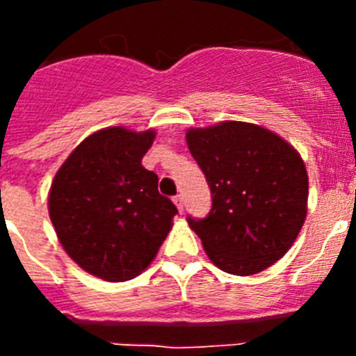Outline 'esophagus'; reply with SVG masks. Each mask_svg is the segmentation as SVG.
<instances>
[{
    "label": "esophagus",
    "instance_id": "esophagus-1",
    "mask_svg": "<svg viewBox=\"0 0 356 356\" xmlns=\"http://www.w3.org/2000/svg\"><path fill=\"white\" fill-rule=\"evenodd\" d=\"M172 201H175L176 209L180 210V212H184V196H180V194H178V196L172 197Z\"/></svg>",
    "mask_w": 356,
    "mask_h": 356
}]
</instances>
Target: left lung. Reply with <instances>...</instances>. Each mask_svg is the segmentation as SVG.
Masks as SVG:
<instances>
[{
	"instance_id": "obj_1",
	"label": "left lung",
	"mask_w": 356,
	"mask_h": 356,
	"mask_svg": "<svg viewBox=\"0 0 356 356\" xmlns=\"http://www.w3.org/2000/svg\"><path fill=\"white\" fill-rule=\"evenodd\" d=\"M212 193L205 219L188 216L209 259L250 276L280 260L307 217L308 175L300 153L267 128L225 121L185 135Z\"/></svg>"
}]
</instances>
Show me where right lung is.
Returning a JSON list of instances; mask_svg holds the SVG:
<instances>
[{
    "mask_svg": "<svg viewBox=\"0 0 356 356\" xmlns=\"http://www.w3.org/2000/svg\"><path fill=\"white\" fill-rule=\"evenodd\" d=\"M155 131L122 127L81 140L56 171L48 209L65 253L105 282H127L153 262L178 213L143 168Z\"/></svg>",
    "mask_w": 356,
    "mask_h": 356,
    "instance_id": "add662e5",
    "label": "right lung"
}]
</instances>
